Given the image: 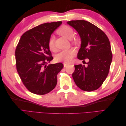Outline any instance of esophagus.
<instances>
[{
  "label": "esophagus",
  "mask_w": 126,
  "mask_h": 126,
  "mask_svg": "<svg viewBox=\"0 0 126 126\" xmlns=\"http://www.w3.org/2000/svg\"><path fill=\"white\" fill-rule=\"evenodd\" d=\"M67 66H68V63H63V67H67Z\"/></svg>",
  "instance_id": "esophagus-1"
}]
</instances>
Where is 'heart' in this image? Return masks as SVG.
Returning <instances> with one entry per match:
<instances>
[{"instance_id": "1", "label": "heart", "mask_w": 126, "mask_h": 126, "mask_svg": "<svg viewBox=\"0 0 126 126\" xmlns=\"http://www.w3.org/2000/svg\"><path fill=\"white\" fill-rule=\"evenodd\" d=\"M57 33L60 35L62 36L67 39H70L72 43H76L77 41L76 39H71L74 35V30L69 26L63 25L57 30ZM48 47L51 51L55 50V38L54 36H51L48 40ZM76 55V51L74 49H69L67 50L61 51L55 57V59L57 62H62L64 63H69L74 58Z\"/></svg>"}]
</instances>
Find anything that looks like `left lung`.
Wrapping results in <instances>:
<instances>
[{
  "label": "left lung",
  "mask_w": 126,
  "mask_h": 126,
  "mask_svg": "<svg viewBox=\"0 0 126 126\" xmlns=\"http://www.w3.org/2000/svg\"><path fill=\"white\" fill-rule=\"evenodd\" d=\"M67 24L77 30L81 38L78 58L89 59L87 66L75 65L72 78L80 89L89 92L96 90L109 74L112 59L109 40L102 30L88 21L71 20Z\"/></svg>",
  "instance_id": "left-lung-1"
}]
</instances>
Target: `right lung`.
Segmentation results:
<instances>
[{"label":"right lung","mask_w":126,"mask_h":126,"mask_svg":"<svg viewBox=\"0 0 126 126\" xmlns=\"http://www.w3.org/2000/svg\"><path fill=\"white\" fill-rule=\"evenodd\" d=\"M62 21L47 22L36 26L22 35L15 50L18 73L30 92L43 95L54 89L57 76L63 65L57 63L47 65L53 59L48 42Z\"/></svg>","instance_id":"1"}]
</instances>
